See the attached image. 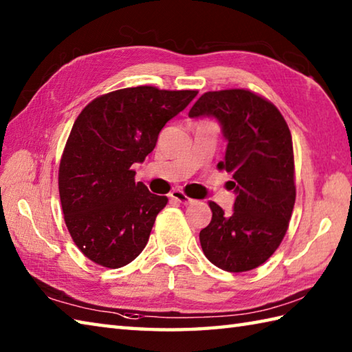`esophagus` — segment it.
Masks as SVG:
<instances>
[{"mask_svg": "<svg viewBox=\"0 0 352 352\" xmlns=\"http://www.w3.org/2000/svg\"><path fill=\"white\" fill-rule=\"evenodd\" d=\"M169 197L172 198V199H175V201H178V203H182V204H184V206H188V204H192L193 203V199H190L189 197H186L184 193L182 192V190H178V189H175V190H172L170 193H169Z\"/></svg>", "mask_w": 352, "mask_h": 352, "instance_id": "obj_1", "label": "esophagus"}]
</instances>
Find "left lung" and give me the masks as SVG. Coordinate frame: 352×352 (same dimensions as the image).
Here are the masks:
<instances>
[{"instance_id": "left-lung-1", "label": "left lung", "mask_w": 352, "mask_h": 352, "mask_svg": "<svg viewBox=\"0 0 352 352\" xmlns=\"http://www.w3.org/2000/svg\"><path fill=\"white\" fill-rule=\"evenodd\" d=\"M214 118L227 140L218 163L233 175V212L210 201L212 221L201 230L206 257L228 272L263 265L286 234L295 206V166L290 130L272 102L245 89L207 92L189 118Z\"/></svg>"}]
</instances>
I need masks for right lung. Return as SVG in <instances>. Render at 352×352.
Instances as JSON below:
<instances>
[{
    "label": "right lung",
    "mask_w": 352,
    "mask_h": 352,
    "mask_svg": "<svg viewBox=\"0 0 352 352\" xmlns=\"http://www.w3.org/2000/svg\"><path fill=\"white\" fill-rule=\"evenodd\" d=\"M197 94L119 89L89 102L74 122L58 168V192L72 241L96 265L122 267L145 248L168 198L134 182L131 166L145 160L164 124Z\"/></svg>",
    "instance_id": "right-lung-1"
}]
</instances>
